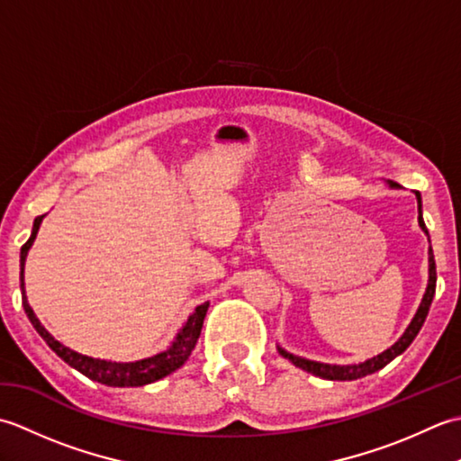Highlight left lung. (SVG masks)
Wrapping results in <instances>:
<instances>
[{
    "label": "left lung",
    "instance_id": "left-lung-1",
    "mask_svg": "<svg viewBox=\"0 0 461 461\" xmlns=\"http://www.w3.org/2000/svg\"><path fill=\"white\" fill-rule=\"evenodd\" d=\"M386 184H388L390 190L400 188V185L393 180H388ZM414 194H416V200H418V223L429 240V233H428V228H426L424 218H422V195H420V192H414ZM434 293H436V261H434L432 246H429V249H428V285H426V293H424L422 301H420L416 315L412 317V321H410V325L402 332V337H400L393 347L386 348L384 352H380V355H376V357L365 360V362H358V365H327V362H317V360H309V358H303V357H297V355H291V352H287L285 348H281V347H277V350H279L281 357H285L297 368L311 372L312 376H319V378H325V380H357V378H362L366 375H372V372L384 368L388 362H393L398 355H402V352L410 345H412V340L416 339V335L420 332V329H422L424 321L428 317V311H429V305H432Z\"/></svg>",
    "mask_w": 461,
    "mask_h": 461
}]
</instances>
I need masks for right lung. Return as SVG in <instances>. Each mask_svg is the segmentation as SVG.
Listing matches in <instances>:
<instances>
[{
    "label": "right lung",
    "instance_id": "add662e5",
    "mask_svg": "<svg viewBox=\"0 0 461 461\" xmlns=\"http://www.w3.org/2000/svg\"><path fill=\"white\" fill-rule=\"evenodd\" d=\"M43 218H45V215H39V218H35L32 236H29V240L25 241V246L22 248V256H19V281H22V301H23L25 315H27L29 321H32L33 329L47 342L49 348H51L59 358L65 360L68 366L79 370L81 375H85L86 378H91L95 382H101V384H106V386H114V388L152 384V382L172 375L174 370H178L184 365V362L190 358L195 342H198V339H200L202 325H203L205 312H208L210 301H205V303H202V305L194 309V312L188 319H185L182 329L178 330V335L174 337L172 345L168 348L158 352V355H154V357L134 360V362H114V360L93 358V357L81 355V352H77L73 348L61 345V342H59L51 335V332H49L41 325V322H39L33 309L29 307L27 295H25V259H27V253H29V249H32L33 241L37 238L39 225H41Z\"/></svg>",
    "mask_w": 461,
    "mask_h": 461
}]
</instances>
